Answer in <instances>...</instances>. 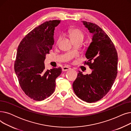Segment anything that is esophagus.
<instances>
[{"label":"esophagus","instance_id":"1","mask_svg":"<svg viewBox=\"0 0 131 131\" xmlns=\"http://www.w3.org/2000/svg\"><path fill=\"white\" fill-rule=\"evenodd\" d=\"M71 70V68L68 67V66H64L63 68H62V70L63 71H69Z\"/></svg>","mask_w":131,"mask_h":131}]
</instances>
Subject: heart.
Instances as JSON below:
<instances>
[{
    "label": "heart",
    "instance_id": "1",
    "mask_svg": "<svg viewBox=\"0 0 131 131\" xmlns=\"http://www.w3.org/2000/svg\"><path fill=\"white\" fill-rule=\"evenodd\" d=\"M70 37L72 40L75 39H83L84 33L79 29H74L71 30L70 31ZM60 39H61L60 37H59L58 40V42H59V41L60 40Z\"/></svg>",
    "mask_w": 131,
    "mask_h": 131
}]
</instances>
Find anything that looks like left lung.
I'll return each mask as SVG.
<instances>
[{
  "instance_id": "1",
  "label": "left lung",
  "mask_w": 131,
  "mask_h": 131,
  "mask_svg": "<svg viewBox=\"0 0 131 131\" xmlns=\"http://www.w3.org/2000/svg\"><path fill=\"white\" fill-rule=\"evenodd\" d=\"M82 22L92 34L85 57L86 64L93 70L86 75L79 71L73 88L80 99L92 103L100 100L111 90L117 74L118 56L111 39L102 29L91 22Z\"/></svg>"
}]
</instances>
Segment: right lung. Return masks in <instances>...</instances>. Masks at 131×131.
<instances>
[{
    "label": "right lung",
    "instance_id": "right-lung-1",
    "mask_svg": "<svg viewBox=\"0 0 131 131\" xmlns=\"http://www.w3.org/2000/svg\"><path fill=\"white\" fill-rule=\"evenodd\" d=\"M60 22L41 24L27 34L17 48L15 72L23 91L34 100H43L53 93L55 80L62 72L61 67L46 70L44 63L54 44V28Z\"/></svg>",
    "mask_w": 131,
    "mask_h": 131
}]
</instances>
